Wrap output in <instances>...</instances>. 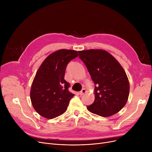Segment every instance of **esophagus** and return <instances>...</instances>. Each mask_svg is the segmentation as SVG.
<instances>
[{"mask_svg": "<svg viewBox=\"0 0 152 152\" xmlns=\"http://www.w3.org/2000/svg\"><path fill=\"white\" fill-rule=\"evenodd\" d=\"M86 89H82L80 92H79V94H80V95H84L86 93Z\"/></svg>", "mask_w": 152, "mask_h": 152, "instance_id": "1", "label": "esophagus"}]
</instances>
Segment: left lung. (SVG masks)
Masks as SVG:
<instances>
[{"label":"left lung","instance_id":"left-lung-1","mask_svg":"<svg viewBox=\"0 0 152 152\" xmlns=\"http://www.w3.org/2000/svg\"><path fill=\"white\" fill-rule=\"evenodd\" d=\"M79 54L96 85L94 102L87 106V110L103 117L118 113L129 94V82L124 68L104 50H84Z\"/></svg>","mask_w":152,"mask_h":152}]
</instances>
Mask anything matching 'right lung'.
Instances as JSON below:
<instances>
[{
	"label": "right lung",
	"instance_id": "obj_1",
	"mask_svg": "<svg viewBox=\"0 0 152 152\" xmlns=\"http://www.w3.org/2000/svg\"><path fill=\"white\" fill-rule=\"evenodd\" d=\"M79 56L77 50L60 49L44 59L37 72L30 90V99L35 111L48 119L65 113L74 94L68 91L65 80L68 63Z\"/></svg>",
	"mask_w": 152,
	"mask_h": 152
}]
</instances>
